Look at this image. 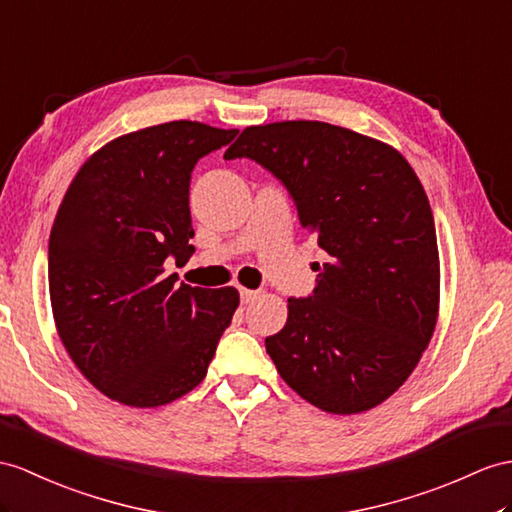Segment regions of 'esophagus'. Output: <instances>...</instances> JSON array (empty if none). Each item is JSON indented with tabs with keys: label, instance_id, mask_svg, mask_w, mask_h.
Returning <instances> with one entry per match:
<instances>
[{
	"label": "esophagus",
	"instance_id": "obj_1",
	"mask_svg": "<svg viewBox=\"0 0 512 512\" xmlns=\"http://www.w3.org/2000/svg\"><path fill=\"white\" fill-rule=\"evenodd\" d=\"M239 295H241V304H252L254 299L258 297V291H252V289H239Z\"/></svg>",
	"mask_w": 512,
	"mask_h": 512
}]
</instances>
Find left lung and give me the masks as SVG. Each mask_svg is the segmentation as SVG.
<instances>
[{
    "instance_id": "obj_1",
    "label": "left lung",
    "mask_w": 512,
    "mask_h": 512,
    "mask_svg": "<svg viewBox=\"0 0 512 512\" xmlns=\"http://www.w3.org/2000/svg\"><path fill=\"white\" fill-rule=\"evenodd\" d=\"M223 158H249L289 191L328 254L308 297H289L265 347L282 380L334 415L391 397L417 367L439 313V247L428 195L393 147L323 121L241 132Z\"/></svg>"
}]
</instances>
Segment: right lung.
Segmentation results:
<instances>
[{
	"label": "right lung",
	"mask_w": 512,
	"mask_h": 512,
	"mask_svg": "<svg viewBox=\"0 0 512 512\" xmlns=\"http://www.w3.org/2000/svg\"><path fill=\"white\" fill-rule=\"evenodd\" d=\"M239 130L169 121L110 141L84 162L49 234L60 341L110 400L154 408L206 378L239 291L165 276L195 252L189 186L199 158Z\"/></svg>",
	"instance_id": "1"
}]
</instances>
